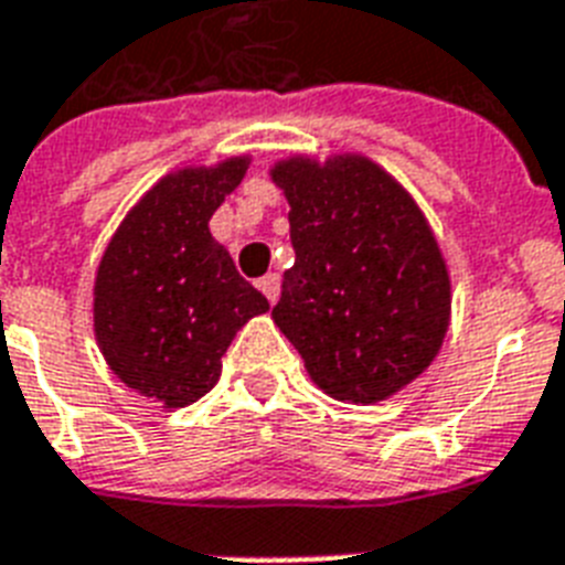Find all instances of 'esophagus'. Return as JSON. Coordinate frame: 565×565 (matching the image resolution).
<instances>
[{"instance_id": "1", "label": "esophagus", "mask_w": 565, "mask_h": 565, "mask_svg": "<svg viewBox=\"0 0 565 565\" xmlns=\"http://www.w3.org/2000/svg\"><path fill=\"white\" fill-rule=\"evenodd\" d=\"M258 290L269 298V305H275V301H278V292H281V278H278V273L264 275L258 281Z\"/></svg>"}]
</instances>
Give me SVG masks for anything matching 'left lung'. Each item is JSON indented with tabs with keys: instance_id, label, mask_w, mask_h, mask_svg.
Here are the masks:
<instances>
[{
	"instance_id": "1",
	"label": "left lung",
	"mask_w": 565,
	"mask_h": 565,
	"mask_svg": "<svg viewBox=\"0 0 565 565\" xmlns=\"http://www.w3.org/2000/svg\"><path fill=\"white\" fill-rule=\"evenodd\" d=\"M290 203L292 267L275 324L330 397L377 403L435 360L449 324V275L433 228L365 156H292L273 168Z\"/></svg>"
}]
</instances>
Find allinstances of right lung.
Here are the masks:
<instances>
[{"mask_svg": "<svg viewBox=\"0 0 565 565\" xmlns=\"http://www.w3.org/2000/svg\"><path fill=\"white\" fill-rule=\"evenodd\" d=\"M246 156L156 182L124 217L95 278V337L124 386L182 409L214 388L223 354L269 301L209 232Z\"/></svg>", "mask_w": 565, "mask_h": 565, "instance_id": "obj_1", "label": "right lung"}]
</instances>
